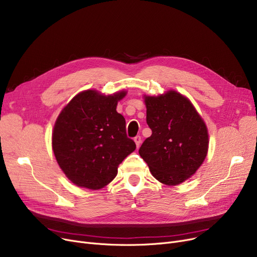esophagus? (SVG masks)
Returning a JSON list of instances; mask_svg holds the SVG:
<instances>
[{"instance_id":"34e87169","label":"esophagus","mask_w":257,"mask_h":257,"mask_svg":"<svg viewBox=\"0 0 257 257\" xmlns=\"http://www.w3.org/2000/svg\"><path fill=\"white\" fill-rule=\"evenodd\" d=\"M134 142H136L137 147L140 148V146H141V144H142V138H141L140 136H137L136 138H134Z\"/></svg>"}]
</instances>
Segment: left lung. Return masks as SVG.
I'll list each match as a JSON object with an SVG mask.
<instances>
[{
    "label": "left lung",
    "instance_id": "1",
    "mask_svg": "<svg viewBox=\"0 0 257 257\" xmlns=\"http://www.w3.org/2000/svg\"><path fill=\"white\" fill-rule=\"evenodd\" d=\"M145 103L152 134L139 153L158 181L180 184L196 173L207 155L206 125L191 101L175 90L145 97Z\"/></svg>",
    "mask_w": 257,
    "mask_h": 257
}]
</instances>
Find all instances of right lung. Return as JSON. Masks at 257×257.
I'll return each mask as SVG.
<instances>
[{
  "label": "right lung",
  "instance_id": "obj_1",
  "mask_svg": "<svg viewBox=\"0 0 257 257\" xmlns=\"http://www.w3.org/2000/svg\"><path fill=\"white\" fill-rule=\"evenodd\" d=\"M126 91L104 96L97 90L79 92L58 115L52 134L54 155L65 176L89 190L104 187L117 167L136 150L127 137L126 120L116 111Z\"/></svg>",
  "mask_w": 257,
  "mask_h": 257
}]
</instances>
